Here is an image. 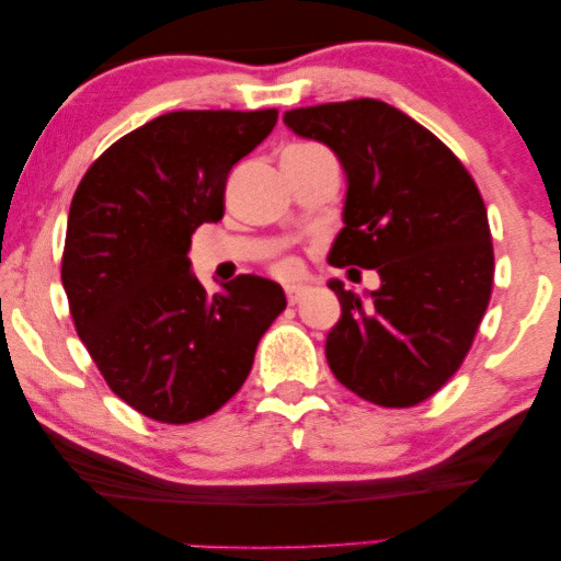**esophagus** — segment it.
Masks as SVG:
<instances>
[{"mask_svg": "<svg viewBox=\"0 0 561 561\" xmlns=\"http://www.w3.org/2000/svg\"><path fill=\"white\" fill-rule=\"evenodd\" d=\"M302 293H306V288H302V286H288V288H286V296H288L290 306H296V302H300Z\"/></svg>", "mask_w": 561, "mask_h": 561, "instance_id": "1", "label": "esophagus"}]
</instances>
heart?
I'll list each match as a JSON object with an SVG mask.
<instances>
[{
    "instance_id": "heart-1",
    "label": "heart",
    "mask_w": 561,
    "mask_h": 561,
    "mask_svg": "<svg viewBox=\"0 0 561 561\" xmlns=\"http://www.w3.org/2000/svg\"><path fill=\"white\" fill-rule=\"evenodd\" d=\"M278 271H280V273H293V271H296V263H293V261L280 263V265H278Z\"/></svg>"
}]
</instances>
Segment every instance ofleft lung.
Returning a JSON list of instances; mask_svg holds the SVG:
<instances>
[{
    "label": "left lung",
    "instance_id": "1",
    "mask_svg": "<svg viewBox=\"0 0 561 561\" xmlns=\"http://www.w3.org/2000/svg\"><path fill=\"white\" fill-rule=\"evenodd\" d=\"M283 122L325 144L345 171L328 263L380 275L363 296L328 283L341 300L330 370L375 405H417L457 373L488 310L494 253L480 191L435 134L385 101L293 108Z\"/></svg>",
    "mask_w": 561,
    "mask_h": 561
}]
</instances>
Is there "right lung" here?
<instances>
[{
	"mask_svg": "<svg viewBox=\"0 0 561 561\" xmlns=\"http://www.w3.org/2000/svg\"><path fill=\"white\" fill-rule=\"evenodd\" d=\"M275 122V108L156 116L108 146L71 198L61 286L73 325L146 417L186 425L224 408L286 308L261 275L208 296L188 261L196 228L224 218L228 173Z\"/></svg>",
	"mask_w": 561,
	"mask_h": 561,
	"instance_id": "add662e5",
	"label": "right lung"
}]
</instances>
